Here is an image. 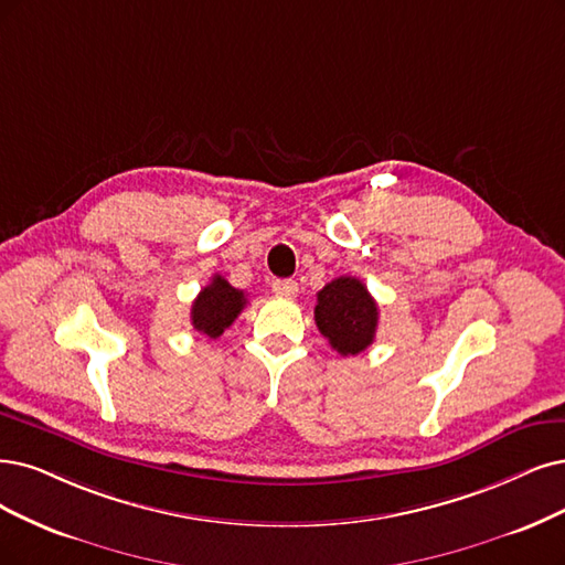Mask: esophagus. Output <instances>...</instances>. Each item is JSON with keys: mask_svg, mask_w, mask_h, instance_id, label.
Segmentation results:
<instances>
[{"mask_svg": "<svg viewBox=\"0 0 565 565\" xmlns=\"http://www.w3.org/2000/svg\"><path fill=\"white\" fill-rule=\"evenodd\" d=\"M271 290H275L279 298H296L298 296V281H294V279H277L275 284H271Z\"/></svg>", "mask_w": 565, "mask_h": 565, "instance_id": "1", "label": "esophagus"}]
</instances>
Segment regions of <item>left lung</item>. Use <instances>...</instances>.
Here are the masks:
<instances>
[{
	"label": "left lung",
	"mask_w": 565,
	"mask_h": 565,
	"mask_svg": "<svg viewBox=\"0 0 565 565\" xmlns=\"http://www.w3.org/2000/svg\"><path fill=\"white\" fill-rule=\"evenodd\" d=\"M315 321L342 356H356L374 342L380 309L356 277H338L317 294Z\"/></svg>",
	"instance_id": "8db88e82"
}]
</instances>
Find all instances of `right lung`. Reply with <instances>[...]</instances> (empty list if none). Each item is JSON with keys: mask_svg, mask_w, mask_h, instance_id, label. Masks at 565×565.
<instances>
[{"mask_svg": "<svg viewBox=\"0 0 565 565\" xmlns=\"http://www.w3.org/2000/svg\"><path fill=\"white\" fill-rule=\"evenodd\" d=\"M246 305L244 290L230 286L221 275H214L191 307V323L209 340L223 335V330L233 326Z\"/></svg>", "mask_w": 565, "mask_h": 565, "instance_id": "obj_1", "label": "right lung"}]
</instances>
